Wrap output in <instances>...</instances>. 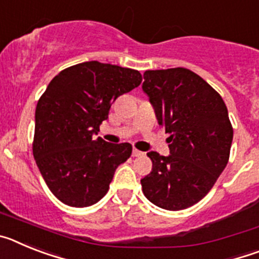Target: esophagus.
I'll return each instance as SVG.
<instances>
[{"instance_id":"34e87169","label":"esophagus","mask_w":259,"mask_h":259,"mask_svg":"<svg viewBox=\"0 0 259 259\" xmlns=\"http://www.w3.org/2000/svg\"><path fill=\"white\" fill-rule=\"evenodd\" d=\"M132 155H134V157H143L144 152H140V150L134 149V150H132Z\"/></svg>"}]
</instances>
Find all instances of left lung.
Instances as JSON below:
<instances>
[{"instance_id":"left-lung-1","label":"left lung","mask_w":259,"mask_h":259,"mask_svg":"<svg viewBox=\"0 0 259 259\" xmlns=\"http://www.w3.org/2000/svg\"><path fill=\"white\" fill-rule=\"evenodd\" d=\"M143 91L163 125L170 154L149 152L153 167L141 179L158 207L183 210L202 200L230 158L233 130L223 98L188 68L144 72Z\"/></svg>"}]
</instances>
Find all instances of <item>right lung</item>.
<instances>
[{
    "mask_svg": "<svg viewBox=\"0 0 259 259\" xmlns=\"http://www.w3.org/2000/svg\"><path fill=\"white\" fill-rule=\"evenodd\" d=\"M141 80L137 70L97 61L71 66L53 77L36 106L32 150L41 176L59 201L87 207L107 193L132 145L93 136L109 118L111 104Z\"/></svg>",
    "mask_w": 259,
    "mask_h": 259,
    "instance_id": "add662e5",
    "label": "right lung"
}]
</instances>
